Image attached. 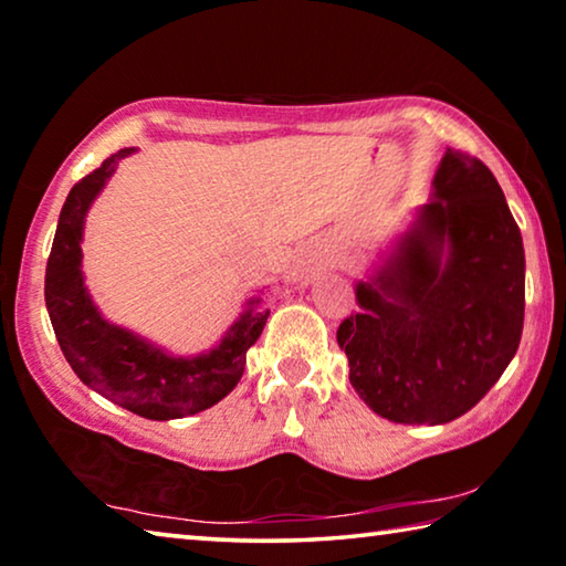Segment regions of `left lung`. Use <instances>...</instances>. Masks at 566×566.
Returning a JSON list of instances; mask_svg holds the SVG:
<instances>
[{"label": "left lung", "mask_w": 566, "mask_h": 566, "mask_svg": "<svg viewBox=\"0 0 566 566\" xmlns=\"http://www.w3.org/2000/svg\"><path fill=\"white\" fill-rule=\"evenodd\" d=\"M338 326L348 378L394 423H449L489 394L522 340L524 245L492 170L449 147L431 200Z\"/></svg>", "instance_id": "obj_1"}]
</instances>
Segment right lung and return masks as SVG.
I'll use <instances>...</instances> for the list:
<instances>
[{
	"label": "right lung",
	"instance_id": "add662e5",
	"mask_svg": "<svg viewBox=\"0 0 566 566\" xmlns=\"http://www.w3.org/2000/svg\"><path fill=\"white\" fill-rule=\"evenodd\" d=\"M133 153L135 147H125L109 155L70 190L44 273V303L62 354L82 384L143 419L170 421L206 411L233 391L271 311L261 295L250 298L220 344L198 356H172L102 318L82 275V230L92 200Z\"/></svg>",
	"mask_w": 566,
	"mask_h": 566
}]
</instances>
